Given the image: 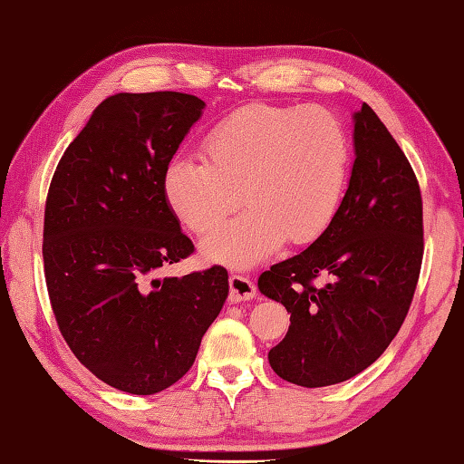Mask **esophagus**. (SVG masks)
<instances>
[{
	"label": "esophagus",
	"mask_w": 464,
	"mask_h": 464,
	"mask_svg": "<svg viewBox=\"0 0 464 464\" xmlns=\"http://www.w3.org/2000/svg\"><path fill=\"white\" fill-rule=\"evenodd\" d=\"M256 296V286L248 278L230 276V302H244Z\"/></svg>",
	"instance_id": "obj_1"
}]
</instances>
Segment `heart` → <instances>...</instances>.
Here are the masks:
<instances>
[{"mask_svg": "<svg viewBox=\"0 0 464 464\" xmlns=\"http://www.w3.org/2000/svg\"><path fill=\"white\" fill-rule=\"evenodd\" d=\"M200 156L202 162L168 164L166 202L179 222L204 234L242 198L248 208L208 234L202 254L246 268L286 238L308 244L328 228L344 196L351 140L328 110L254 103L212 126Z\"/></svg>", "mask_w": 464, "mask_h": 464, "instance_id": "heart-1", "label": "heart"}]
</instances>
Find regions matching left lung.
<instances>
[{"label":"left lung","instance_id":"obj_1","mask_svg":"<svg viewBox=\"0 0 464 464\" xmlns=\"http://www.w3.org/2000/svg\"><path fill=\"white\" fill-rule=\"evenodd\" d=\"M422 198L391 131L362 103L354 113V164L334 220L304 252L260 274L264 296L290 326L268 353L285 381L318 389L344 382L399 333L422 264ZM324 277L327 285L314 287Z\"/></svg>","mask_w":464,"mask_h":464}]
</instances>
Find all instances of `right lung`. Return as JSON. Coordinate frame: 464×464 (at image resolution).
<instances>
[{"label":"right lung","instance_id":"add662e5","mask_svg":"<svg viewBox=\"0 0 464 464\" xmlns=\"http://www.w3.org/2000/svg\"><path fill=\"white\" fill-rule=\"evenodd\" d=\"M204 106L179 92L106 98L47 192L42 252L60 333L92 374L130 394H156L190 371L228 298L222 266L158 278L194 252L164 174Z\"/></svg>","mask_w":464,"mask_h":464}]
</instances>
